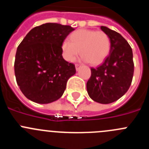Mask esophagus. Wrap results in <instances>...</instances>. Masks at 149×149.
Returning <instances> with one entry per match:
<instances>
[{"mask_svg": "<svg viewBox=\"0 0 149 149\" xmlns=\"http://www.w3.org/2000/svg\"><path fill=\"white\" fill-rule=\"evenodd\" d=\"M80 64H75V68H76V70L77 71H78L79 70V69H80Z\"/></svg>", "mask_w": 149, "mask_h": 149, "instance_id": "esophagus-1", "label": "esophagus"}]
</instances>
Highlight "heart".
<instances>
[{"mask_svg": "<svg viewBox=\"0 0 149 149\" xmlns=\"http://www.w3.org/2000/svg\"><path fill=\"white\" fill-rule=\"evenodd\" d=\"M69 40L61 43L63 57L69 62H73L80 51L83 61L97 65L109 55L111 49L110 38L103 31L79 29L71 34Z\"/></svg>", "mask_w": 149, "mask_h": 149, "instance_id": "obj_1", "label": "heart"}]
</instances>
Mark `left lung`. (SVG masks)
Returning <instances> with one entry per match:
<instances>
[{"mask_svg":"<svg viewBox=\"0 0 149 149\" xmlns=\"http://www.w3.org/2000/svg\"><path fill=\"white\" fill-rule=\"evenodd\" d=\"M100 29L110 38V53L101 65L91 68L86 88L93 100L109 104L123 96L130 87L134 74L133 53L120 34L106 26Z\"/></svg>","mask_w":149,"mask_h":149,"instance_id":"8db88e82","label":"left lung"}]
</instances>
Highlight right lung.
I'll list each match as a JSON object with an SVG mask.
<instances>
[{
    "label": "right lung",
    "mask_w": 149,
    "mask_h": 149,
    "mask_svg": "<svg viewBox=\"0 0 149 149\" xmlns=\"http://www.w3.org/2000/svg\"><path fill=\"white\" fill-rule=\"evenodd\" d=\"M74 29L47 23L32 29L17 46L15 74L22 93L37 103L59 99L75 66L63 58L61 43Z\"/></svg>",
    "instance_id": "right-lung-1"
}]
</instances>
